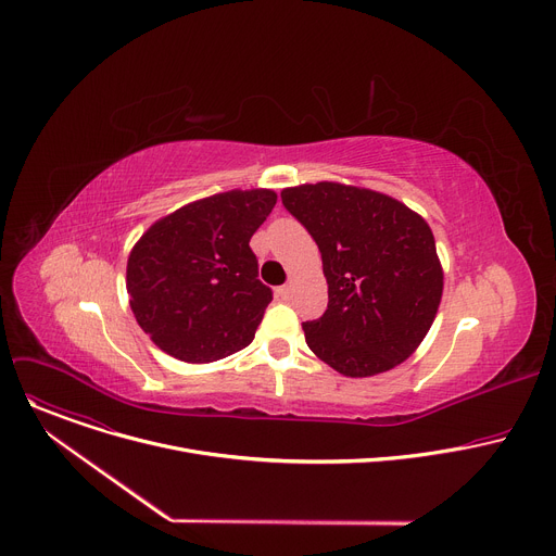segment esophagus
Instances as JSON below:
<instances>
[{"instance_id":"esophagus-1","label":"esophagus","mask_w":556,"mask_h":556,"mask_svg":"<svg viewBox=\"0 0 556 556\" xmlns=\"http://www.w3.org/2000/svg\"><path fill=\"white\" fill-rule=\"evenodd\" d=\"M277 294L286 301V299H290V294H292V286L290 283H283V286H279L277 288Z\"/></svg>"}]
</instances>
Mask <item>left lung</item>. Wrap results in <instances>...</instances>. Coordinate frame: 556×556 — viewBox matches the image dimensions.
<instances>
[{
    "instance_id": "obj_1",
    "label": "left lung",
    "mask_w": 556,
    "mask_h": 556,
    "mask_svg": "<svg viewBox=\"0 0 556 556\" xmlns=\"http://www.w3.org/2000/svg\"><path fill=\"white\" fill-rule=\"evenodd\" d=\"M281 202L321 251L328 309L303 324L307 348L363 378L412 356L442 299L429 224L389 195L337 182L283 189Z\"/></svg>"
}]
</instances>
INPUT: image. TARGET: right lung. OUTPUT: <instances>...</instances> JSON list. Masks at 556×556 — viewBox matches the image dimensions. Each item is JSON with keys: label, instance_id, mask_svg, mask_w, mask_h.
<instances>
[{"label": "right lung", "instance_id": "add662e5", "mask_svg": "<svg viewBox=\"0 0 556 556\" xmlns=\"http://www.w3.org/2000/svg\"><path fill=\"white\" fill-rule=\"evenodd\" d=\"M277 195L268 189L217 193L157 219L127 262L138 326L167 354L211 363L255 339L273 290L251 251Z\"/></svg>", "mask_w": 556, "mask_h": 556}]
</instances>
